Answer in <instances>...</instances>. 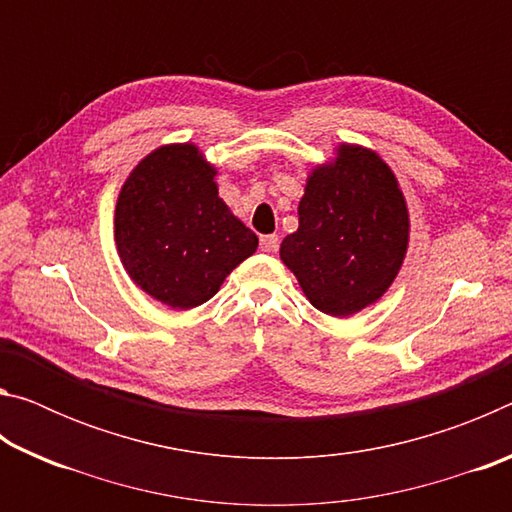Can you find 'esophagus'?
<instances>
[{"label": "esophagus", "mask_w": 512, "mask_h": 512, "mask_svg": "<svg viewBox=\"0 0 512 512\" xmlns=\"http://www.w3.org/2000/svg\"><path fill=\"white\" fill-rule=\"evenodd\" d=\"M277 244H280L277 235H264L262 239H259V248H262L264 253H273V250H277Z\"/></svg>", "instance_id": "1"}]
</instances>
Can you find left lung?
I'll use <instances>...</instances> for the list:
<instances>
[{
	"label": "left lung",
	"instance_id": "left-lung-1",
	"mask_svg": "<svg viewBox=\"0 0 512 512\" xmlns=\"http://www.w3.org/2000/svg\"><path fill=\"white\" fill-rule=\"evenodd\" d=\"M298 230L280 257L311 305L352 316L391 287L409 244V214L393 171L375 153L345 144L307 180Z\"/></svg>",
	"mask_w": 512,
	"mask_h": 512
}]
</instances>
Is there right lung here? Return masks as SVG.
Returning <instances> with one entry per match:
<instances>
[{"label":"right lung","mask_w":512,"mask_h":512,"mask_svg":"<svg viewBox=\"0 0 512 512\" xmlns=\"http://www.w3.org/2000/svg\"><path fill=\"white\" fill-rule=\"evenodd\" d=\"M115 239L135 284L173 309L203 305L257 250L192 144L162 146L137 164L121 187Z\"/></svg>","instance_id":"1"}]
</instances>
